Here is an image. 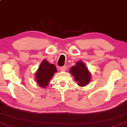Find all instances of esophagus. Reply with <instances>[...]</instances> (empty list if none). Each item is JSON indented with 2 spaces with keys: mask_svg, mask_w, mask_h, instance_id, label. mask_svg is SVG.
<instances>
[{
  "mask_svg": "<svg viewBox=\"0 0 127 127\" xmlns=\"http://www.w3.org/2000/svg\"><path fill=\"white\" fill-rule=\"evenodd\" d=\"M66 68H67V67L65 66V65H64V66L63 67H60V68H59L61 71H64L66 70Z\"/></svg>",
  "mask_w": 127,
  "mask_h": 127,
  "instance_id": "1",
  "label": "esophagus"
}]
</instances>
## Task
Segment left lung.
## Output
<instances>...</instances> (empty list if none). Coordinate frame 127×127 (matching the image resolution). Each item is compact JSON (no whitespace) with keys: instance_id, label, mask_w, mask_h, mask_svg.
I'll list each match as a JSON object with an SVG mask.
<instances>
[{"instance_id":"8db88e82","label":"left lung","mask_w":127,"mask_h":127,"mask_svg":"<svg viewBox=\"0 0 127 127\" xmlns=\"http://www.w3.org/2000/svg\"><path fill=\"white\" fill-rule=\"evenodd\" d=\"M79 87H85L90 82L91 73L82 61H78L69 71Z\"/></svg>"}]
</instances>
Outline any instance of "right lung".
<instances>
[{
    "mask_svg": "<svg viewBox=\"0 0 127 127\" xmlns=\"http://www.w3.org/2000/svg\"><path fill=\"white\" fill-rule=\"evenodd\" d=\"M57 72V68L55 65L49 63L46 59H43L35 72V81L40 88H46L50 79Z\"/></svg>",
    "mask_w": 127,
    "mask_h": 127,
    "instance_id": "right-lung-1",
    "label": "right lung"
}]
</instances>
